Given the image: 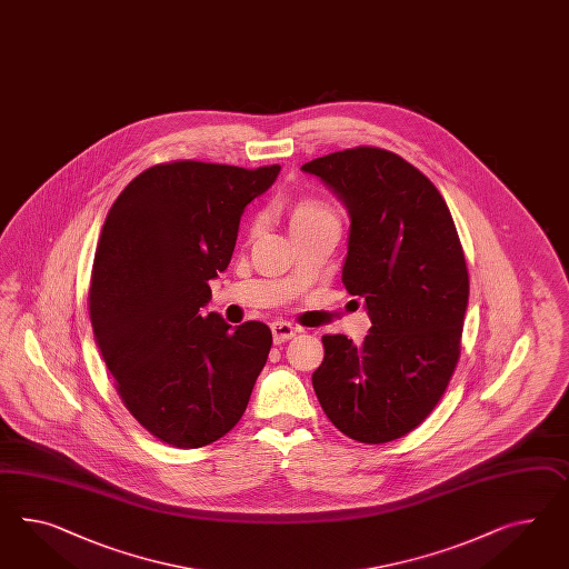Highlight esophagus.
Returning <instances> with one entry per match:
<instances>
[{
    "label": "esophagus",
    "mask_w": 569,
    "mask_h": 569,
    "mask_svg": "<svg viewBox=\"0 0 569 569\" xmlns=\"http://www.w3.org/2000/svg\"><path fill=\"white\" fill-rule=\"evenodd\" d=\"M271 333H273V341L276 343H283V341L292 339L298 333V327H293L292 323H286V321H276V323H271Z\"/></svg>",
    "instance_id": "esophagus-1"
}]
</instances>
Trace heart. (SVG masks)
<instances>
[{
  "label": "heart",
  "mask_w": 569,
  "mask_h": 569,
  "mask_svg": "<svg viewBox=\"0 0 569 569\" xmlns=\"http://www.w3.org/2000/svg\"><path fill=\"white\" fill-rule=\"evenodd\" d=\"M325 221H338L333 211L325 204L323 200L312 199V197H305L298 199L290 209V228L292 231L302 230V228H310L317 223H325Z\"/></svg>",
  "instance_id": "b5f03b06"
}]
</instances>
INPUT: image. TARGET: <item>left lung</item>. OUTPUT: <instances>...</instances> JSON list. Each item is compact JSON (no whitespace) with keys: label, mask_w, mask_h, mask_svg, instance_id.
Here are the masks:
<instances>
[{"label":"left lung","mask_w":569,"mask_h":569,"mask_svg":"<svg viewBox=\"0 0 569 569\" xmlns=\"http://www.w3.org/2000/svg\"><path fill=\"white\" fill-rule=\"evenodd\" d=\"M302 171L348 209L341 281L372 323L360 346L325 336L315 393L356 441L400 439L432 412L460 358L468 269L453 219L429 178L383 149L325 154Z\"/></svg>","instance_id":"8db88e82"}]
</instances>
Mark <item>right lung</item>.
I'll use <instances>...</instances> for the list:
<instances>
[{
    "label": "right lung",
    "mask_w": 569,
    "mask_h": 569,
    "mask_svg": "<svg viewBox=\"0 0 569 569\" xmlns=\"http://www.w3.org/2000/svg\"><path fill=\"white\" fill-rule=\"evenodd\" d=\"M279 166L173 161L142 171L111 204L92 261V333L130 415L180 449L209 446L244 415L271 350L259 321L202 315L246 204Z\"/></svg>",
    "instance_id": "1"
}]
</instances>
